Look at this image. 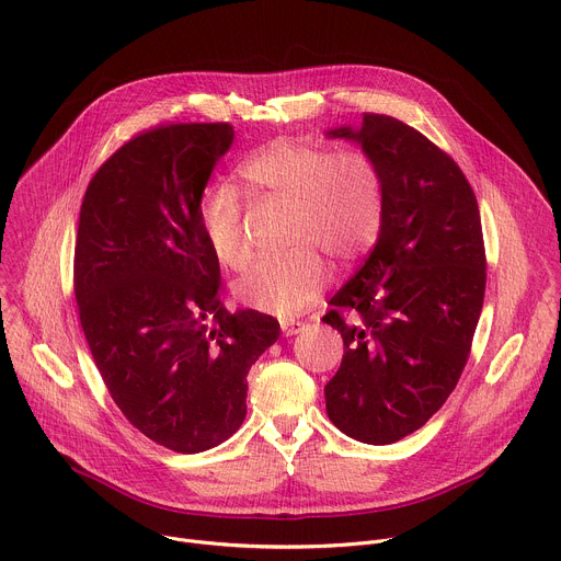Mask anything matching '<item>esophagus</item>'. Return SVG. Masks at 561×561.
I'll list each match as a JSON object with an SVG mask.
<instances>
[{
  "label": "esophagus",
  "instance_id": "esophagus-1",
  "mask_svg": "<svg viewBox=\"0 0 561 561\" xmlns=\"http://www.w3.org/2000/svg\"><path fill=\"white\" fill-rule=\"evenodd\" d=\"M304 329H306V324L299 322V319H282V333H284L286 337H293V335L301 333Z\"/></svg>",
  "mask_w": 561,
  "mask_h": 561
}]
</instances>
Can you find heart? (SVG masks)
Instances as JSON below:
<instances>
[{
    "mask_svg": "<svg viewBox=\"0 0 561 561\" xmlns=\"http://www.w3.org/2000/svg\"><path fill=\"white\" fill-rule=\"evenodd\" d=\"M249 197L262 204L293 206L286 257L262 260L237 282V299L264 312L290 317L306 310L329 279L322 255L337 264L364 257L383 224L386 191L375 157L364 148L333 150L293 139H277L237 169ZM199 224L213 257L242 271L253 257L247 208L228 186L210 188L199 204Z\"/></svg>",
    "mask_w": 561,
    "mask_h": 561,
    "instance_id": "1",
    "label": "heart"
}]
</instances>
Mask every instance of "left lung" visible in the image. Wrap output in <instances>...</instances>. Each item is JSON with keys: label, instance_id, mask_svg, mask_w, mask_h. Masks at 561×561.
Returning <instances> with one entry per match:
<instances>
[{"label": "left lung", "instance_id": "8db88e82", "mask_svg": "<svg viewBox=\"0 0 561 561\" xmlns=\"http://www.w3.org/2000/svg\"><path fill=\"white\" fill-rule=\"evenodd\" d=\"M327 135L359 141L386 191L377 244L322 319L344 337L327 413L357 442L392 444L444 407L468 362L486 290L482 219L455 159L413 126L364 113L359 130Z\"/></svg>", "mask_w": 561, "mask_h": 561}]
</instances>
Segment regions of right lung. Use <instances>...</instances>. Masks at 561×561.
Returning a JSON list of instances; mask_svg holds the SVG:
<instances>
[{
	"label": "right lung",
	"instance_id": "1",
	"mask_svg": "<svg viewBox=\"0 0 561 561\" xmlns=\"http://www.w3.org/2000/svg\"><path fill=\"white\" fill-rule=\"evenodd\" d=\"M232 137L226 122L141 130L93 175L75 239L79 322L113 402L184 455L242 426L249 370L279 337L275 317L221 304L199 224Z\"/></svg>",
	"mask_w": 561,
	"mask_h": 561
}]
</instances>
